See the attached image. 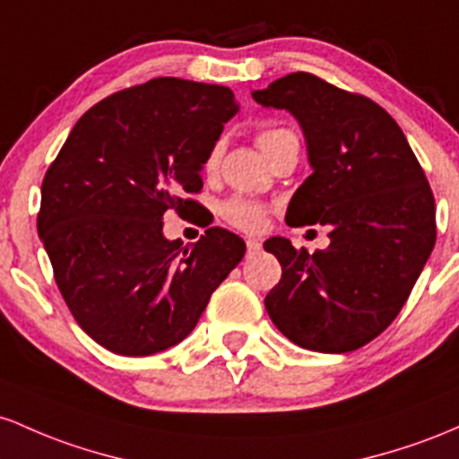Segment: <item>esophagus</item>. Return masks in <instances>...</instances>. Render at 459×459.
Here are the masks:
<instances>
[{"label": "esophagus", "mask_w": 459, "mask_h": 459, "mask_svg": "<svg viewBox=\"0 0 459 459\" xmlns=\"http://www.w3.org/2000/svg\"><path fill=\"white\" fill-rule=\"evenodd\" d=\"M260 251H262V245L257 243V240H247V254L255 255V254H260Z\"/></svg>", "instance_id": "esophagus-1"}]
</instances>
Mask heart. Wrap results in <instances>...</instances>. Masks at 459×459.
<instances>
[{
    "instance_id": "b5f03b06",
    "label": "heart",
    "mask_w": 459,
    "mask_h": 459,
    "mask_svg": "<svg viewBox=\"0 0 459 459\" xmlns=\"http://www.w3.org/2000/svg\"><path fill=\"white\" fill-rule=\"evenodd\" d=\"M284 136H290V132L262 130L255 136V143H257V147L262 149V153H264L266 149H269L271 145H275V143L281 141ZM214 162H216V152L210 153L208 164H205V167L212 169ZM221 214H223L231 225H236V228L247 230V231L260 230L262 223H264V210H262V205L251 202V199H245V197L228 199V202L221 205Z\"/></svg>"
}]
</instances>
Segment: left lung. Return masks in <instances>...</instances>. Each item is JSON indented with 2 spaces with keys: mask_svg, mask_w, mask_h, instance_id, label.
Returning <instances> with one entry per match:
<instances>
[{
  "mask_svg": "<svg viewBox=\"0 0 459 459\" xmlns=\"http://www.w3.org/2000/svg\"><path fill=\"white\" fill-rule=\"evenodd\" d=\"M251 97L286 110L306 138L312 175L297 188L286 223L327 225V251L264 243L281 264L266 295L271 321L299 347L359 349L408 301L436 245V204L408 138L382 106L310 74H290Z\"/></svg>",
  "mask_w": 459,
  "mask_h": 459,
  "instance_id": "8db88e82",
  "label": "left lung"
}]
</instances>
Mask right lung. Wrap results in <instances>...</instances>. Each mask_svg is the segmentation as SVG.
<instances>
[{
  "label": "right lung",
  "mask_w": 459,
  "mask_h": 459,
  "mask_svg": "<svg viewBox=\"0 0 459 459\" xmlns=\"http://www.w3.org/2000/svg\"><path fill=\"white\" fill-rule=\"evenodd\" d=\"M238 112L228 86L156 77L92 106L40 188L39 236L80 327L118 355L160 353L197 325L243 260L245 240L210 228L193 247L162 234L167 210L199 204L202 171Z\"/></svg>",
  "instance_id": "right-lung-1"
}]
</instances>
